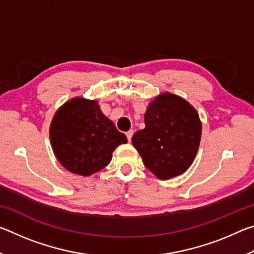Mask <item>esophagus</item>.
Wrapping results in <instances>:
<instances>
[{
	"instance_id": "34e87169",
	"label": "esophagus",
	"mask_w": 254,
	"mask_h": 254,
	"mask_svg": "<svg viewBox=\"0 0 254 254\" xmlns=\"http://www.w3.org/2000/svg\"><path fill=\"white\" fill-rule=\"evenodd\" d=\"M126 134H127V141H128V142H130L131 139H132V136H133V130L127 131Z\"/></svg>"
}]
</instances>
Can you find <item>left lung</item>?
<instances>
[{
	"label": "left lung",
	"mask_w": 254,
	"mask_h": 254,
	"mask_svg": "<svg viewBox=\"0 0 254 254\" xmlns=\"http://www.w3.org/2000/svg\"><path fill=\"white\" fill-rule=\"evenodd\" d=\"M144 123L143 130L132 137L144 166L162 180L185 173L194 161L201 136L194 107L174 94H161L150 103Z\"/></svg>",
	"instance_id": "8db88e82"
}]
</instances>
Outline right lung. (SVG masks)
<instances>
[{"label":"right lung","mask_w":254,"mask_h":254,"mask_svg":"<svg viewBox=\"0 0 254 254\" xmlns=\"http://www.w3.org/2000/svg\"><path fill=\"white\" fill-rule=\"evenodd\" d=\"M50 141L59 162L81 176L104 168L114 149L127 142L126 134L102 113L97 102L81 97L72 98L56 112Z\"/></svg>","instance_id":"add662e5"}]
</instances>
